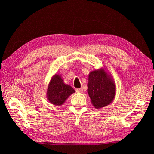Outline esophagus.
I'll return each instance as SVG.
<instances>
[{
    "instance_id": "34e87169",
    "label": "esophagus",
    "mask_w": 154,
    "mask_h": 154,
    "mask_svg": "<svg viewBox=\"0 0 154 154\" xmlns=\"http://www.w3.org/2000/svg\"><path fill=\"white\" fill-rule=\"evenodd\" d=\"M75 91H76V92H77V93H83V88H77V89H75Z\"/></svg>"
}]
</instances>
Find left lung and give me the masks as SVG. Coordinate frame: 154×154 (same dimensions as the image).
I'll use <instances>...</instances> for the list:
<instances>
[{
    "label": "left lung",
    "instance_id": "8db88e82",
    "mask_svg": "<svg viewBox=\"0 0 154 154\" xmlns=\"http://www.w3.org/2000/svg\"><path fill=\"white\" fill-rule=\"evenodd\" d=\"M87 87L91 103L97 109L109 105L115 96V85L102 69L91 72Z\"/></svg>",
    "mask_w": 154,
    "mask_h": 154
}]
</instances>
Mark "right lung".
<instances>
[{"label": "right lung", "instance_id": "1", "mask_svg": "<svg viewBox=\"0 0 154 154\" xmlns=\"http://www.w3.org/2000/svg\"><path fill=\"white\" fill-rule=\"evenodd\" d=\"M74 92L70 85L64 83L60 75H55L49 84L47 97L51 103L60 106Z\"/></svg>", "mask_w": 154, "mask_h": 154}]
</instances>
